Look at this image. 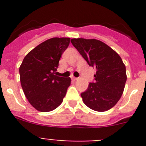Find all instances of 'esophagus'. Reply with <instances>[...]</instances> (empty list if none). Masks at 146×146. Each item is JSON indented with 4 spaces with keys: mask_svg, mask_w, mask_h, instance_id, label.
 Returning <instances> with one entry per match:
<instances>
[{
    "mask_svg": "<svg viewBox=\"0 0 146 146\" xmlns=\"http://www.w3.org/2000/svg\"><path fill=\"white\" fill-rule=\"evenodd\" d=\"M72 79L73 80H78V78L75 77H72Z\"/></svg>",
    "mask_w": 146,
    "mask_h": 146,
    "instance_id": "34e87169",
    "label": "esophagus"
}]
</instances>
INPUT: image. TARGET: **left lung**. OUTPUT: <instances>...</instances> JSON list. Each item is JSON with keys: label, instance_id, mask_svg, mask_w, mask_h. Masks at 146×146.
<instances>
[{"label": "left lung", "instance_id": "8db88e82", "mask_svg": "<svg viewBox=\"0 0 146 146\" xmlns=\"http://www.w3.org/2000/svg\"><path fill=\"white\" fill-rule=\"evenodd\" d=\"M71 42L90 66L96 68L94 82L81 94L86 106L98 112L111 109L123 94L126 81V66L119 55L96 39L72 38Z\"/></svg>", "mask_w": 146, "mask_h": 146}]
</instances>
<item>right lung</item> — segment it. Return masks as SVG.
Segmentation results:
<instances>
[{
    "mask_svg": "<svg viewBox=\"0 0 146 146\" xmlns=\"http://www.w3.org/2000/svg\"><path fill=\"white\" fill-rule=\"evenodd\" d=\"M70 38L46 40L28 52L20 67L22 88L30 104L40 112L52 111L62 103L70 77L55 75Z\"/></svg>",
    "mask_w": 146,
    "mask_h": 146,
    "instance_id": "add662e5",
    "label": "right lung"
}]
</instances>
